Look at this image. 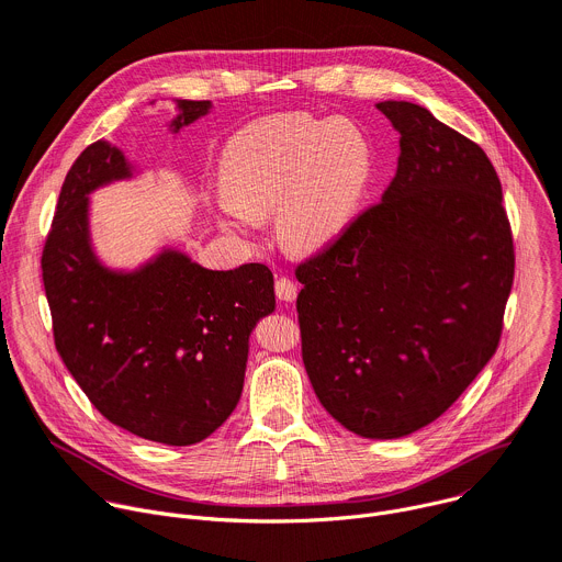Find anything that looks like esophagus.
<instances>
[{
    "label": "esophagus",
    "mask_w": 562,
    "mask_h": 562,
    "mask_svg": "<svg viewBox=\"0 0 562 562\" xmlns=\"http://www.w3.org/2000/svg\"><path fill=\"white\" fill-rule=\"evenodd\" d=\"M274 292H277V296L281 299V301H294L296 299V283L292 281V279H288V277H279L277 279V283H274Z\"/></svg>",
    "instance_id": "1"
}]
</instances>
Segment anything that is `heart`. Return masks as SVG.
Segmentation results:
<instances>
[{"label": "heart", "mask_w": 562, "mask_h": 562, "mask_svg": "<svg viewBox=\"0 0 562 562\" xmlns=\"http://www.w3.org/2000/svg\"><path fill=\"white\" fill-rule=\"evenodd\" d=\"M372 145L348 117L274 115L236 134L221 156L214 207L234 229L274 214L279 240L299 255L337 243L372 178Z\"/></svg>", "instance_id": "1"}]
</instances>
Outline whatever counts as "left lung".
I'll return each mask as SVG.
<instances>
[{
    "mask_svg": "<svg viewBox=\"0 0 562 562\" xmlns=\"http://www.w3.org/2000/svg\"><path fill=\"white\" fill-rule=\"evenodd\" d=\"M400 134L382 203L296 268L301 355L348 430L395 440L438 419L503 335L514 240L486 154L428 109L386 100Z\"/></svg>",
    "mask_w": 562,
    "mask_h": 562,
    "instance_id": "1",
    "label": "left lung"
}]
</instances>
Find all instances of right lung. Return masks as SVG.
I'll return each mask as SVG.
<instances>
[{
  "mask_svg": "<svg viewBox=\"0 0 562 562\" xmlns=\"http://www.w3.org/2000/svg\"><path fill=\"white\" fill-rule=\"evenodd\" d=\"M178 134L212 109L176 100ZM134 176L124 154L98 140L61 184L42 252L55 348L89 402L143 440L190 447L236 408L249 335L274 310L263 263L207 270L165 247L138 270H111L91 245L89 194Z\"/></svg>",
  "mask_w": 562,
  "mask_h": 562,
  "instance_id": "right-lung-1",
  "label": "right lung"
}]
</instances>
